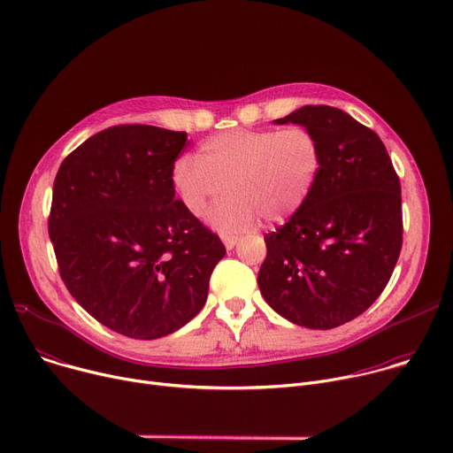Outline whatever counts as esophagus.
I'll use <instances>...</instances> for the list:
<instances>
[{
  "label": "esophagus",
  "mask_w": 453,
  "mask_h": 453,
  "mask_svg": "<svg viewBox=\"0 0 453 453\" xmlns=\"http://www.w3.org/2000/svg\"><path fill=\"white\" fill-rule=\"evenodd\" d=\"M238 240H240V238H238L236 234H222V242H224L226 249H233Z\"/></svg>",
  "instance_id": "esophagus-1"
}]
</instances>
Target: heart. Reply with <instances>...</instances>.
Listing matches in <instances>:
<instances>
[{"label": "heart", "mask_w": 453, "mask_h": 453, "mask_svg": "<svg viewBox=\"0 0 453 453\" xmlns=\"http://www.w3.org/2000/svg\"><path fill=\"white\" fill-rule=\"evenodd\" d=\"M322 168L317 134L303 125L283 131L234 128L208 138L199 157L182 156L172 168V184L184 210L219 231H247L264 219L281 224L311 197Z\"/></svg>", "instance_id": "1"}]
</instances>
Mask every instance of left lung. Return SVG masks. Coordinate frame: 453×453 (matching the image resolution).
Here are the masks:
<instances>
[{"label": "left lung", "instance_id": "1", "mask_svg": "<svg viewBox=\"0 0 453 453\" xmlns=\"http://www.w3.org/2000/svg\"><path fill=\"white\" fill-rule=\"evenodd\" d=\"M276 123L313 131L322 168L308 203L264 236L257 285L294 325L337 328L393 276L403 242L400 177L378 134L337 107L304 105Z\"/></svg>", "mask_w": 453, "mask_h": 453}]
</instances>
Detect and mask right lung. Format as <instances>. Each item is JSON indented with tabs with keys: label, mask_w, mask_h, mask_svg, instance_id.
Listing matches in <instances>:
<instances>
[{
	"label": "right lung",
	"mask_w": 453,
	"mask_h": 453,
	"mask_svg": "<svg viewBox=\"0 0 453 453\" xmlns=\"http://www.w3.org/2000/svg\"><path fill=\"white\" fill-rule=\"evenodd\" d=\"M186 133L114 125L62 161L48 233L60 278L104 326L131 339L173 334L196 317L219 234L189 215L172 184Z\"/></svg>",
	"instance_id": "right-lung-1"
}]
</instances>
